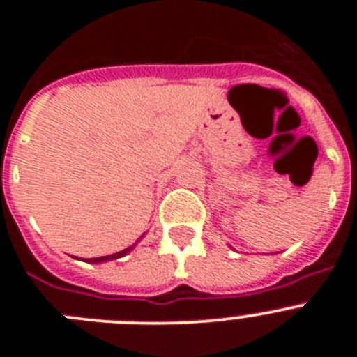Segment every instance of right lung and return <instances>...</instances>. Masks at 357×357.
I'll return each mask as SVG.
<instances>
[{
  "instance_id": "right-lung-1",
  "label": "right lung",
  "mask_w": 357,
  "mask_h": 357,
  "mask_svg": "<svg viewBox=\"0 0 357 357\" xmlns=\"http://www.w3.org/2000/svg\"><path fill=\"white\" fill-rule=\"evenodd\" d=\"M135 245H132V247L125 248V250L121 252H116V254H110V255H103V257H93V259H85V263H105V261H112V259H119V257H123V255H127L128 252L134 248Z\"/></svg>"
}]
</instances>
